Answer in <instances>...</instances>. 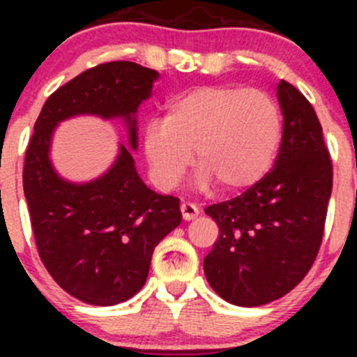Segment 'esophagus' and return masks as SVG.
<instances>
[{"label":"esophagus","instance_id":"1","mask_svg":"<svg viewBox=\"0 0 357 357\" xmlns=\"http://www.w3.org/2000/svg\"><path fill=\"white\" fill-rule=\"evenodd\" d=\"M181 214H183V219H185V221H192V219H195L197 215L200 214V208L197 207L195 204H192V202H183Z\"/></svg>","mask_w":357,"mask_h":357}]
</instances>
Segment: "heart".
Returning a JSON list of instances; mask_svg holds the SVG:
<instances>
[{
    "mask_svg": "<svg viewBox=\"0 0 357 357\" xmlns=\"http://www.w3.org/2000/svg\"><path fill=\"white\" fill-rule=\"evenodd\" d=\"M282 139V114L268 93L236 86H205L178 96L165 119H150L143 150L153 183L169 192L193 162L197 186L214 179L226 192L255 185L271 169Z\"/></svg>",
    "mask_w": 357,
    "mask_h": 357,
    "instance_id": "b5f03b06",
    "label": "heart"
}]
</instances>
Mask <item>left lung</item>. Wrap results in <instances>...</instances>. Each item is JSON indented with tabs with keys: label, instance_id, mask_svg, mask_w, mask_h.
<instances>
[{
	"label": "left lung",
	"instance_id": "left-lung-1",
	"mask_svg": "<svg viewBox=\"0 0 357 357\" xmlns=\"http://www.w3.org/2000/svg\"><path fill=\"white\" fill-rule=\"evenodd\" d=\"M283 136L271 172L205 214L219 238L204 259L208 285L242 307L289 294L311 269L325 229L333 169L314 109L297 88L278 84Z\"/></svg>",
	"mask_w": 357,
	"mask_h": 357
}]
</instances>
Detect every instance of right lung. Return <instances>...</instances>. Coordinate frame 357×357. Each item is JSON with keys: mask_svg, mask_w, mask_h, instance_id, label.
Segmentation results:
<instances>
[{"mask_svg": "<svg viewBox=\"0 0 357 357\" xmlns=\"http://www.w3.org/2000/svg\"><path fill=\"white\" fill-rule=\"evenodd\" d=\"M157 77L135 62L88 68L46 100L25 152L24 195L39 257L52 278L86 304L115 305L142 290L153 248L181 222L179 199L150 190L123 146L100 178L67 182L49 158L52 132L75 114L122 118L136 150V114Z\"/></svg>", "mask_w": 357, "mask_h": 357, "instance_id": "1", "label": "right lung"}]
</instances>
